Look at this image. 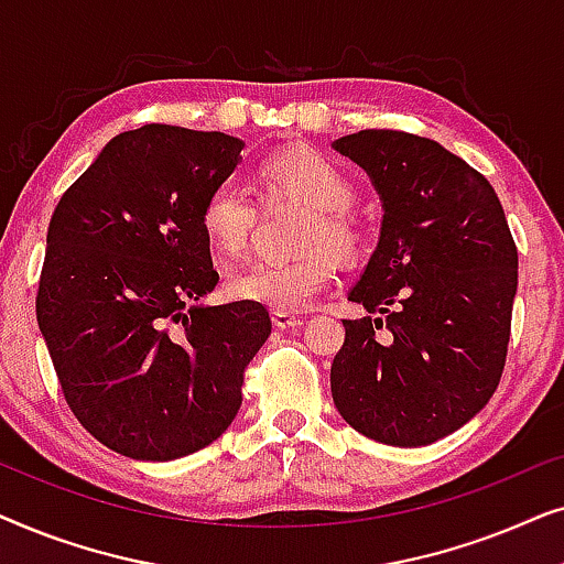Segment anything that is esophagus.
<instances>
[{
	"label": "esophagus",
	"mask_w": 564,
	"mask_h": 564,
	"mask_svg": "<svg viewBox=\"0 0 564 564\" xmlns=\"http://www.w3.org/2000/svg\"><path fill=\"white\" fill-rule=\"evenodd\" d=\"M272 323L280 330H288V328H297V326H303V318H300V315H295V313H272Z\"/></svg>",
	"instance_id": "34e87169"
}]
</instances>
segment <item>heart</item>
<instances>
[{"label":"heart","mask_w":564,"mask_h":564,"mask_svg":"<svg viewBox=\"0 0 564 564\" xmlns=\"http://www.w3.org/2000/svg\"><path fill=\"white\" fill-rule=\"evenodd\" d=\"M259 184L272 197H295L313 207L300 259H251L226 274L228 297L264 305L280 313L303 311L334 280L336 261L351 259L359 249V223L349 207L357 199L351 176L326 153L295 145L269 156L259 169ZM259 205L241 182L226 180L207 192L199 207V228L207 243L220 253H238L257 228Z\"/></svg>","instance_id":"1"}]
</instances>
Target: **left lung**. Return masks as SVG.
Masks as SVG:
<instances>
[{
	"instance_id": "obj_1",
	"label": "left lung",
	"mask_w": 564,
	"mask_h": 564,
	"mask_svg": "<svg viewBox=\"0 0 564 564\" xmlns=\"http://www.w3.org/2000/svg\"><path fill=\"white\" fill-rule=\"evenodd\" d=\"M382 199L380 241L349 290L330 395L351 429L426 446L488 405L506 367L519 251L496 189L431 138L359 130L334 141ZM388 327L386 338L375 329Z\"/></svg>"
}]
</instances>
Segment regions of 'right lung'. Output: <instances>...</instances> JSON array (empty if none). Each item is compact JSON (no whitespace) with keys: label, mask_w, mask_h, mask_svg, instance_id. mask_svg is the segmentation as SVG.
I'll return each instance as SVG.
<instances>
[{"label":"right lung","mask_w":564,"mask_h":564,"mask_svg":"<svg viewBox=\"0 0 564 564\" xmlns=\"http://www.w3.org/2000/svg\"><path fill=\"white\" fill-rule=\"evenodd\" d=\"M241 138L176 126L115 135L48 226L37 326L72 413L130 459L213 444L272 334L264 305H199L218 284L199 207Z\"/></svg>","instance_id":"1"}]
</instances>
